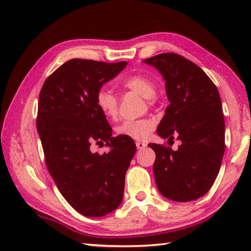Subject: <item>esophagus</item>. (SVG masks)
I'll return each instance as SVG.
<instances>
[{
    "mask_svg": "<svg viewBox=\"0 0 251 251\" xmlns=\"http://www.w3.org/2000/svg\"><path fill=\"white\" fill-rule=\"evenodd\" d=\"M136 147H137L138 150H143V148L146 147V144L143 142H136Z\"/></svg>",
    "mask_w": 251,
    "mask_h": 251,
    "instance_id": "obj_1",
    "label": "esophagus"
}]
</instances>
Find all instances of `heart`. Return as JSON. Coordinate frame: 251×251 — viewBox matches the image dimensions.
Wrapping results in <instances>:
<instances>
[{"label":"heart","mask_w":251,"mask_h":251,"mask_svg":"<svg viewBox=\"0 0 251 251\" xmlns=\"http://www.w3.org/2000/svg\"><path fill=\"white\" fill-rule=\"evenodd\" d=\"M123 86L126 90L136 92L145 99L148 106L155 104L156 84L154 79L146 74L138 73L130 75L123 80ZM95 104L100 112L106 118L116 120L120 112V100L115 93L107 87H100L95 95ZM156 126V122L151 118L141 120H127L116 127V133L135 141H145L150 137Z\"/></svg>","instance_id":"heart-1"}]
</instances>
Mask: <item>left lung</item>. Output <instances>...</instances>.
<instances>
[{
  "mask_svg": "<svg viewBox=\"0 0 251 251\" xmlns=\"http://www.w3.org/2000/svg\"><path fill=\"white\" fill-rule=\"evenodd\" d=\"M166 80L169 105L157 134L168 142L177 138V151L148 144L155 151L152 166L159 193L174 201L203 196L219 173L225 152V120L216 85L194 62L176 53H163L144 61Z\"/></svg>",
  "mask_w": 251,
  "mask_h": 251,
  "instance_id": "left-lung-1",
  "label": "left lung"
}]
</instances>
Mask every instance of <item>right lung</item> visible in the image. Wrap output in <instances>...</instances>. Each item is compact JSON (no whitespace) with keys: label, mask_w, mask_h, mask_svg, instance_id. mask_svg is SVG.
<instances>
[{"label":"right lung","mask_w":251,"mask_h":251,"mask_svg":"<svg viewBox=\"0 0 251 251\" xmlns=\"http://www.w3.org/2000/svg\"><path fill=\"white\" fill-rule=\"evenodd\" d=\"M126 65L70 59L46 78L40 93L36 127L46 166L63 197L86 217H101L121 205L136 151L131 138L113 137L95 104L97 90ZM104 142L112 148L108 153L89 151L92 143Z\"/></svg>","instance_id":"add662e5"}]
</instances>
